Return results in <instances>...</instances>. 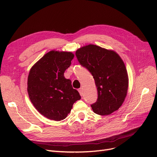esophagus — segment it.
Listing matches in <instances>:
<instances>
[{"mask_svg": "<svg viewBox=\"0 0 157 157\" xmlns=\"http://www.w3.org/2000/svg\"><path fill=\"white\" fill-rule=\"evenodd\" d=\"M78 92H79V93H80V96H82V95H83V90H82V88H79V89H78Z\"/></svg>", "mask_w": 157, "mask_h": 157, "instance_id": "1", "label": "esophagus"}]
</instances>
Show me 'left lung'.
Segmentation results:
<instances>
[{
  "mask_svg": "<svg viewBox=\"0 0 157 157\" xmlns=\"http://www.w3.org/2000/svg\"><path fill=\"white\" fill-rule=\"evenodd\" d=\"M75 55L95 80L98 99L91 105L94 112L107 115L117 111L124 102L128 86L127 71L121 57L94 44L80 48Z\"/></svg>",
  "mask_w": 157,
  "mask_h": 157,
  "instance_id": "left-lung-1",
  "label": "left lung"
}]
</instances>
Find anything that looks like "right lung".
I'll use <instances>...</instances> for the list:
<instances>
[{"label":"right lung","instance_id":"1","mask_svg":"<svg viewBox=\"0 0 157 157\" xmlns=\"http://www.w3.org/2000/svg\"><path fill=\"white\" fill-rule=\"evenodd\" d=\"M73 54L50 51L34 65L27 80V92L33 105L42 115L54 121L67 117L73 103L80 99L64 72L71 64Z\"/></svg>","mask_w":157,"mask_h":157}]
</instances>
